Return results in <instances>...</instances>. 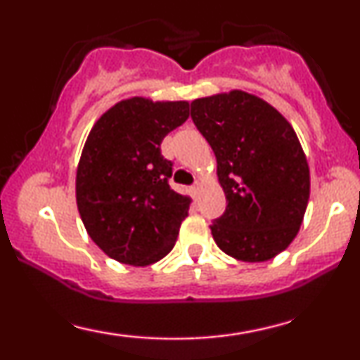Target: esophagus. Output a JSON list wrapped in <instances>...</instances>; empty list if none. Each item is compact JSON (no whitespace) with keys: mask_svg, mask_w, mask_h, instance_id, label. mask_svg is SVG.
Here are the masks:
<instances>
[{"mask_svg":"<svg viewBox=\"0 0 360 360\" xmlns=\"http://www.w3.org/2000/svg\"><path fill=\"white\" fill-rule=\"evenodd\" d=\"M196 191H198V183L194 184V186H191V193H193V194H196Z\"/></svg>","mask_w":360,"mask_h":360,"instance_id":"esophagus-1","label":"esophagus"}]
</instances>
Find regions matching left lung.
Instances as JSON below:
<instances>
[{
    "label": "left lung",
    "instance_id": "8db88e82",
    "mask_svg": "<svg viewBox=\"0 0 360 360\" xmlns=\"http://www.w3.org/2000/svg\"><path fill=\"white\" fill-rule=\"evenodd\" d=\"M191 118L217 157L226 210L210 229L217 245L243 262H264L298 233L309 198L307 157L288 120L254 94L200 98Z\"/></svg>",
    "mask_w": 360,
    "mask_h": 360
}]
</instances>
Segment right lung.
I'll return each mask as SVG.
<instances>
[{
	"label": "right lung",
	"instance_id": "right-lung-1",
	"mask_svg": "<svg viewBox=\"0 0 360 360\" xmlns=\"http://www.w3.org/2000/svg\"><path fill=\"white\" fill-rule=\"evenodd\" d=\"M186 101L131 98L91 128L76 174V201L89 237L111 259L148 266L174 247L189 198L169 186L160 154L169 131L188 120Z\"/></svg>",
	"mask_w": 360,
	"mask_h": 360
}]
</instances>
